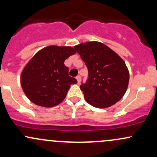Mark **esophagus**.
<instances>
[{
  "mask_svg": "<svg viewBox=\"0 0 157 157\" xmlns=\"http://www.w3.org/2000/svg\"><path fill=\"white\" fill-rule=\"evenodd\" d=\"M76 79H77V82H78V83H80V80H81V77H80V75L77 76V77H76Z\"/></svg>",
  "mask_w": 157,
  "mask_h": 157,
  "instance_id": "34e87169",
  "label": "esophagus"
}]
</instances>
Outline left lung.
Wrapping results in <instances>:
<instances>
[{"label": "left lung", "instance_id": "8db88e82", "mask_svg": "<svg viewBox=\"0 0 157 157\" xmlns=\"http://www.w3.org/2000/svg\"><path fill=\"white\" fill-rule=\"evenodd\" d=\"M89 71V78L80 85L87 103L107 108L121 99L129 83L124 61L109 47L99 42H87L74 47Z\"/></svg>", "mask_w": 157, "mask_h": 157}]
</instances>
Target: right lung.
Returning a JSON list of instances; mask_svg holds the SVG:
<instances>
[{"instance_id": "1", "label": "right lung", "mask_w": 157, "mask_h": 157, "mask_svg": "<svg viewBox=\"0 0 157 157\" xmlns=\"http://www.w3.org/2000/svg\"><path fill=\"white\" fill-rule=\"evenodd\" d=\"M76 51L67 46L51 45L36 53L24 68L21 85L28 99L44 107L56 106L66 96L75 78L68 75L65 60Z\"/></svg>"}]
</instances>
